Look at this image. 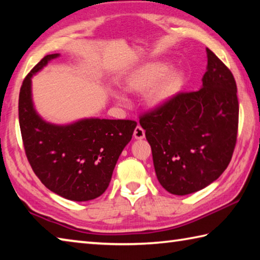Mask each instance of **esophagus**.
Here are the masks:
<instances>
[{
    "label": "esophagus",
    "mask_w": 260,
    "mask_h": 260,
    "mask_svg": "<svg viewBox=\"0 0 260 260\" xmlns=\"http://www.w3.org/2000/svg\"><path fill=\"white\" fill-rule=\"evenodd\" d=\"M144 136H145L144 129L141 126H136V128L134 129V138L136 140H142L144 139Z\"/></svg>",
    "instance_id": "obj_1"
}]
</instances>
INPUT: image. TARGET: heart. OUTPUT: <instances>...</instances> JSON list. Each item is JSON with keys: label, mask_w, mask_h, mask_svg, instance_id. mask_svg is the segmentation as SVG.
Masks as SVG:
<instances>
[{"label": "heart", "mask_w": 260, "mask_h": 260, "mask_svg": "<svg viewBox=\"0 0 260 260\" xmlns=\"http://www.w3.org/2000/svg\"><path fill=\"white\" fill-rule=\"evenodd\" d=\"M168 64L162 62H151L134 70L126 78L125 89L127 92H144L145 100L151 107H161L171 100L176 93L181 82V74L176 70L168 72ZM114 96L120 105H127L128 98L121 91H115Z\"/></svg>", "instance_id": "b5f03b06"}]
</instances>
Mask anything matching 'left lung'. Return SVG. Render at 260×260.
I'll use <instances>...</instances> for the list:
<instances>
[{
    "label": "left lung",
    "instance_id": "1",
    "mask_svg": "<svg viewBox=\"0 0 260 260\" xmlns=\"http://www.w3.org/2000/svg\"><path fill=\"white\" fill-rule=\"evenodd\" d=\"M199 91L181 93L140 119L152 150L155 175L172 194L186 196L216 181L237 142L239 102L230 69L206 49Z\"/></svg>",
    "mask_w": 260,
    "mask_h": 260
}]
</instances>
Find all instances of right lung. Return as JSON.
Masks as SVG:
<instances>
[{
  "mask_svg": "<svg viewBox=\"0 0 260 260\" xmlns=\"http://www.w3.org/2000/svg\"><path fill=\"white\" fill-rule=\"evenodd\" d=\"M59 56H44L27 75L19 94V124L28 161L41 182L64 199L88 201L109 186L138 124L98 117L62 125L46 121L32 101L31 78Z\"/></svg>",
  "mask_w": 260,
  "mask_h": 260,
  "instance_id": "add662e5",
  "label": "right lung"
}]
</instances>
